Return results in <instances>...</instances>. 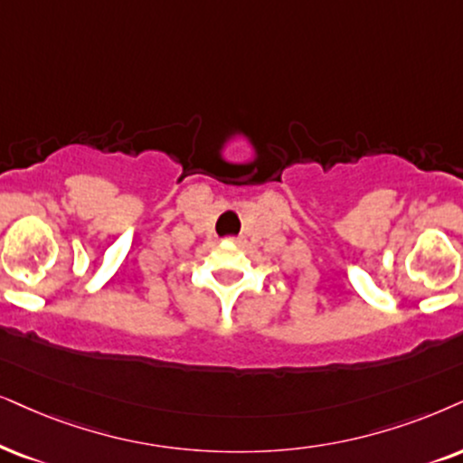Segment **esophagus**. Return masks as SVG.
Instances as JSON below:
<instances>
[{
	"label": "esophagus",
	"instance_id": "34e87169",
	"mask_svg": "<svg viewBox=\"0 0 463 463\" xmlns=\"http://www.w3.org/2000/svg\"><path fill=\"white\" fill-rule=\"evenodd\" d=\"M231 241L235 243V245H243L245 239H243V237H231Z\"/></svg>",
	"mask_w": 463,
	"mask_h": 463
}]
</instances>
